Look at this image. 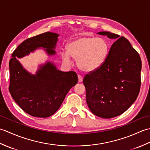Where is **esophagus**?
Segmentation results:
<instances>
[{"label":"esophagus","instance_id":"1","mask_svg":"<svg viewBox=\"0 0 150 150\" xmlns=\"http://www.w3.org/2000/svg\"><path fill=\"white\" fill-rule=\"evenodd\" d=\"M78 80L79 82H81L83 81V78H82V76L81 75H78Z\"/></svg>","mask_w":150,"mask_h":150}]
</instances>
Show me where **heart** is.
Segmentation results:
<instances>
[{
    "mask_svg": "<svg viewBox=\"0 0 150 150\" xmlns=\"http://www.w3.org/2000/svg\"><path fill=\"white\" fill-rule=\"evenodd\" d=\"M67 53H62V60L71 61L70 57L77 59L79 68L85 72H91L103 66L109 52V44L103 38L82 36L67 45Z\"/></svg>",
    "mask_w": 150,
    "mask_h": 150,
    "instance_id": "heart-1",
    "label": "heart"
}]
</instances>
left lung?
<instances>
[{
	"mask_svg": "<svg viewBox=\"0 0 150 150\" xmlns=\"http://www.w3.org/2000/svg\"><path fill=\"white\" fill-rule=\"evenodd\" d=\"M117 39L100 68L84 76L86 103L95 115L110 119L128 109L141 88V59L125 37L108 31L98 33Z\"/></svg>",
	"mask_w": 150,
	"mask_h": 150,
	"instance_id": "1",
	"label": "left lung"
}]
</instances>
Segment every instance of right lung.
Masks as SVG:
<instances>
[{"label":"right lung","instance_id":"right-lung-1","mask_svg":"<svg viewBox=\"0 0 150 150\" xmlns=\"http://www.w3.org/2000/svg\"><path fill=\"white\" fill-rule=\"evenodd\" d=\"M58 36L46 32L29 38L15 50L9 60V91L21 109L33 117L46 118L55 113L69 90L77 83V75L75 71H59L50 62L40 66L36 75H31L17 58L38 47L45 48L49 55H54Z\"/></svg>","mask_w":150,"mask_h":150}]
</instances>
